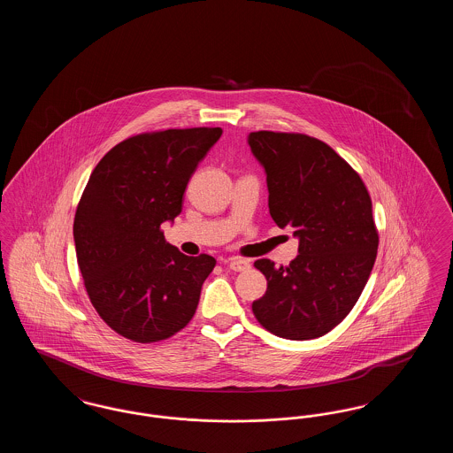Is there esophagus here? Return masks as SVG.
I'll return each mask as SVG.
<instances>
[{"label":"esophagus","mask_w":453,"mask_h":453,"mask_svg":"<svg viewBox=\"0 0 453 453\" xmlns=\"http://www.w3.org/2000/svg\"><path fill=\"white\" fill-rule=\"evenodd\" d=\"M250 266H251V265H250L248 259L233 258L229 261V268H231L233 272H246Z\"/></svg>","instance_id":"obj_1"}]
</instances>
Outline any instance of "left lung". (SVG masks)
I'll use <instances>...</instances> for the list:
<instances>
[{"label":"left lung","instance_id":"8db88e82","mask_svg":"<svg viewBox=\"0 0 453 453\" xmlns=\"http://www.w3.org/2000/svg\"><path fill=\"white\" fill-rule=\"evenodd\" d=\"M248 142L266 172L270 216L299 237L288 266L255 261L268 287L253 314L285 340L319 338L349 314L373 268L372 198L360 174L316 137L258 130Z\"/></svg>","mask_w":453,"mask_h":453}]
</instances>
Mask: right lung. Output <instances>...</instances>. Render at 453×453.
Returning <instances> with one entry per match:
<instances>
[{
  "label": "right lung",
  "instance_id": "right-lung-1",
  "mask_svg": "<svg viewBox=\"0 0 453 453\" xmlns=\"http://www.w3.org/2000/svg\"><path fill=\"white\" fill-rule=\"evenodd\" d=\"M220 134L194 127L132 135L88 180L73 226L76 258L98 316L130 342L168 340L194 318L216 259L180 253L161 224L181 212L185 188Z\"/></svg>",
  "mask_w": 453,
  "mask_h": 453
}]
</instances>
